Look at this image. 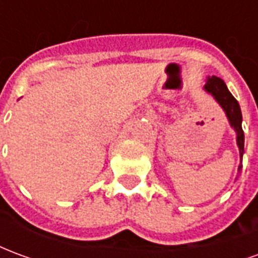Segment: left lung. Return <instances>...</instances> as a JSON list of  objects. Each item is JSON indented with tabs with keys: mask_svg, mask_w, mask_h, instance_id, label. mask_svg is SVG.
<instances>
[{
	"mask_svg": "<svg viewBox=\"0 0 258 258\" xmlns=\"http://www.w3.org/2000/svg\"><path fill=\"white\" fill-rule=\"evenodd\" d=\"M205 90L214 96V99L221 105L224 112L227 114L228 120H229V123L232 125V128L236 131V135H238L236 142H238L239 153H240V159H242L244 151V134L243 130H242V112H240V106H239L238 101L229 92L225 83L220 77H216V76L207 79ZM240 168H242V166H239V171H240Z\"/></svg>",
	"mask_w": 258,
	"mask_h": 258,
	"instance_id": "left-lung-1",
	"label": "left lung"
}]
</instances>
